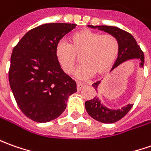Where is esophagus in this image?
<instances>
[{"label": "esophagus", "mask_w": 151, "mask_h": 151, "mask_svg": "<svg viewBox=\"0 0 151 151\" xmlns=\"http://www.w3.org/2000/svg\"><path fill=\"white\" fill-rule=\"evenodd\" d=\"M85 86H86L85 84L81 83H77V89H78V91H81Z\"/></svg>", "instance_id": "34e87169"}]
</instances>
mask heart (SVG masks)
<instances>
[{
	"instance_id": "obj_1",
	"label": "heart",
	"mask_w": 151,
	"mask_h": 151,
	"mask_svg": "<svg viewBox=\"0 0 151 151\" xmlns=\"http://www.w3.org/2000/svg\"><path fill=\"white\" fill-rule=\"evenodd\" d=\"M118 40L112 35L93 31L88 29L72 34L68 44L60 41L55 47V57L63 72L70 75L80 57L82 65L75 73L79 79H88L95 73L101 75L113 66L118 57Z\"/></svg>"
}]
</instances>
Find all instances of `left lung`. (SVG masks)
I'll use <instances>...</instances> for the list:
<instances>
[{
	"instance_id": "8db88e82",
	"label": "left lung",
	"mask_w": 151,
	"mask_h": 151,
	"mask_svg": "<svg viewBox=\"0 0 151 151\" xmlns=\"http://www.w3.org/2000/svg\"><path fill=\"white\" fill-rule=\"evenodd\" d=\"M88 26L91 28H97V26H93V25H88ZM97 28L105 32L109 33L110 35H114L119 41L120 51H119L118 57L116 58L111 70L114 69L116 67H117L122 63L132 58H139L140 60V66L141 67L144 66V53L140 48V46L137 45V42L135 40V38L130 33L115 26L102 25V26H97ZM99 83L100 81L94 83L93 84V87L97 90V86ZM132 106L133 104H130L127 106L122 107V109L111 110L102 105L97 97H95L92 100H89L85 102V107L89 116L102 123H114L118 122L119 120L124 117L129 112V111L132 109Z\"/></svg>"
}]
</instances>
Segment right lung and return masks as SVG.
Returning <instances> with one entry per match:
<instances>
[{"label": "right lung", "instance_id": "right-lung-1", "mask_svg": "<svg viewBox=\"0 0 151 151\" xmlns=\"http://www.w3.org/2000/svg\"><path fill=\"white\" fill-rule=\"evenodd\" d=\"M76 24L50 23L29 30L14 47L9 83L17 105L27 117L48 122L58 117L68 97L77 92L55 57V47Z\"/></svg>", "mask_w": 151, "mask_h": 151}]
</instances>
